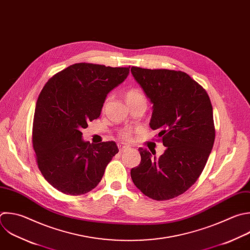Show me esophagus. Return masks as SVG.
<instances>
[{
    "instance_id": "1",
    "label": "esophagus",
    "mask_w": 250,
    "mask_h": 250,
    "mask_svg": "<svg viewBox=\"0 0 250 250\" xmlns=\"http://www.w3.org/2000/svg\"><path fill=\"white\" fill-rule=\"evenodd\" d=\"M118 147H119L120 152H125V151H126V150H128V149H129V146L125 145V144H122V143L118 144Z\"/></svg>"
}]
</instances>
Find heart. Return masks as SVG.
Returning <instances> with one entry per match:
<instances>
[{
  "label": "heart",
  "mask_w": 250,
  "mask_h": 250,
  "mask_svg": "<svg viewBox=\"0 0 250 250\" xmlns=\"http://www.w3.org/2000/svg\"><path fill=\"white\" fill-rule=\"evenodd\" d=\"M125 99H126L127 104L137 103V102H141V101H145L146 102L145 96L138 89H130V90H128L126 92V94H125ZM107 102H108V99L105 102V106H106ZM132 135H133V130L130 129V128L124 129V130H122L120 132V136L124 140H130L132 138Z\"/></svg>",
  "instance_id": "1"
}]
</instances>
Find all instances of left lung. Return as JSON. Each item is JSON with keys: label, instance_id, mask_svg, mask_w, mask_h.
Wrapping results in <instances>:
<instances>
[{"label": "left lung", "instance_id": "1", "mask_svg": "<svg viewBox=\"0 0 250 250\" xmlns=\"http://www.w3.org/2000/svg\"><path fill=\"white\" fill-rule=\"evenodd\" d=\"M134 79L153 103L150 127L159 130L163 155L139 148V166L131 169L135 187L154 200L186 192L201 175L215 140L213 108L205 89L188 73L131 67Z\"/></svg>", "mask_w": 250, "mask_h": 250}]
</instances>
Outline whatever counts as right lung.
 I'll return each mask as SVG.
<instances>
[{
	"instance_id": "obj_1",
	"label": "right lung",
	"mask_w": 250,
	"mask_h": 250,
	"mask_svg": "<svg viewBox=\"0 0 250 250\" xmlns=\"http://www.w3.org/2000/svg\"><path fill=\"white\" fill-rule=\"evenodd\" d=\"M128 67L79 62L51 77L39 94L32 127L38 168L67 195L92 190L119 152L114 141H83L82 128L100 117L107 94L127 77Z\"/></svg>"
}]
</instances>
